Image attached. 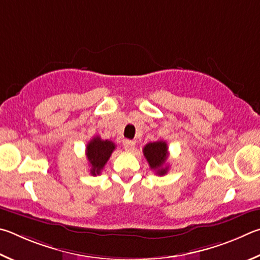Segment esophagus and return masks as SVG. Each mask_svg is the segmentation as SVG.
<instances>
[{
  "label": "esophagus",
  "mask_w": 260,
  "mask_h": 260,
  "mask_svg": "<svg viewBox=\"0 0 260 260\" xmlns=\"http://www.w3.org/2000/svg\"><path fill=\"white\" fill-rule=\"evenodd\" d=\"M135 145L136 143L134 140H124V143H123V146L126 149V151H133L135 148Z\"/></svg>",
  "instance_id": "esophagus-1"
}]
</instances>
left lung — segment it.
<instances>
[{"instance_id": "obj_1", "label": "left lung", "mask_w": 260, "mask_h": 260, "mask_svg": "<svg viewBox=\"0 0 260 260\" xmlns=\"http://www.w3.org/2000/svg\"><path fill=\"white\" fill-rule=\"evenodd\" d=\"M144 155L146 157L152 170H155L157 175L163 176L168 172L169 168L165 167L168 158V145L163 140H157L154 143H148L144 147Z\"/></svg>"}]
</instances>
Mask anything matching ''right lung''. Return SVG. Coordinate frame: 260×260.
Returning a JSON list of instances; mask_svg holds the SVG:
<instances>
[{"label":"right lung","instance_id":"obj_1","mask_svg":"<svg viewBox=\"0 0 260 260\" xmlns=\"http://www.w3.org/2000/svg\"><path fill=\"white\" fill-rule=\"evenodd\" d=\"M114 149H115V144L111 140H103L98 136L90 140L86 145L85 154L91 167V175H100Z\"/></svg>","mask_w":260,"mask_h":260}]
</instances>
